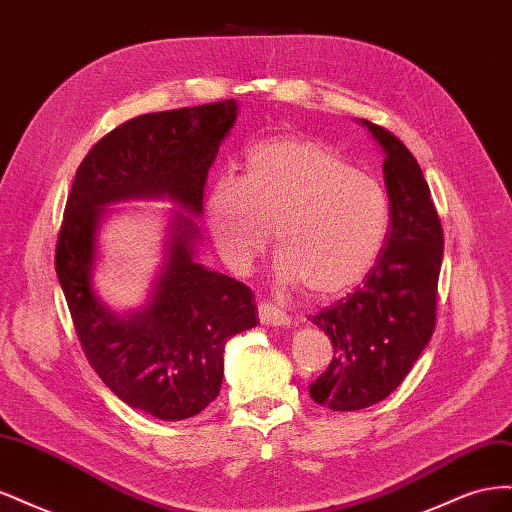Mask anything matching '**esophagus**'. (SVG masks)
<instances>
[{
  "instance_id": "obj_1",
  "label": "esophagus",
  "mask_w": 512,
  "mask_h": 512,
  "mask_svg": "<svg viewBox=\"0 0 512 512\" xmlns=\"http://www.w3.org/2000/svg\"><path fill=\"white\" fill-rule=\"evenodd\" d=\"M258 318H260V324H265V327H288L290 324L288 314L269 303L258 305Z\"/></svg>"
}]
</instances>
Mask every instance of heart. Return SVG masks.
<instances>
[{
  "label": "heart",
  "instance_id": "b5f03b06",
  "mask_svg": "<svg viewBox=\"0 0 512 512\" xmlns=\"http://www.w3.org/2000/svg\"><path fill=\"white\" fill-rule=\"evenodd\" d=\"M211 239L247 273L275 230V277L309 299L359 286L384 250L391 203L384 185L307 136H273L247 149L241 179L224 177L205 200Z\"/></svg>",
  "mask_w": 512,
  "mask_h": 512
}]
</instances>
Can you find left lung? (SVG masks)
<instances>
[{
	"label": "left lung",
	"instance_id": "1",
	"mask_svg": "<svg viewBox=\"0 0 512 512\" xmlns=\"http://www.w3.org/2000/svg\"><path fill=\"white\" fill-rule=\"evenodd\" d=\"M384 153L391 228L363 284L312 320L329 335L333 361L309 395L335 412L363 410L389 397L436 327L444 237L423 170L406 145L376 123L359 121Z\"/></svg>",
	"mask_w": 512,
	"mask_h": 512
}]
</instances>
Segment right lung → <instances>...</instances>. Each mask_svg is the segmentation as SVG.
Instances as JSON below:
<instances>
[{
    "label": "right lung",
    "mask_w": 512,
    "mask_h": 512,
    "mask_svg": "<svg viewBox=\"0 0 512 512\" xmlns=\"http://www.w3.org/2000/svg\"><path fill=\"white\" fill-rule=\"evenodd\" d=\"M239 104L224 100L134 117L81 162L59 230L55 269L74 329L102 382L123 404L183 421L218 397L224 348L254 329V292L198 262L203 188ZM128 199H168L165 258L150 299L117 313L93 286L99 228Z\"/></svg>",
    "instance_id": "1"
}]
</instances>
